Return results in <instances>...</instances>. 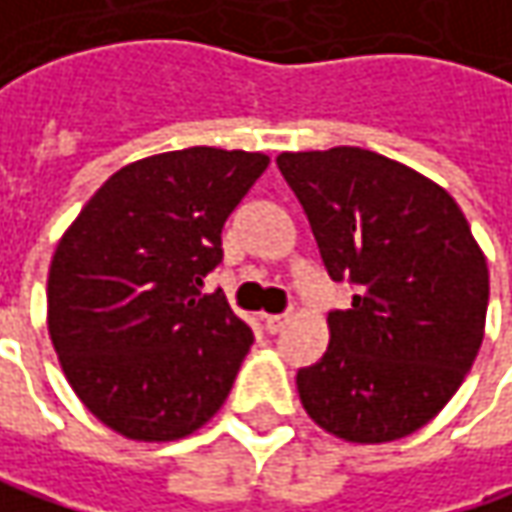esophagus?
<instances>
[{
    "label": "esophagus",
    "mask_w": 512,
    "mask_h": 512,
    "mask_svg": "<svg viewBox=\"0 0 512 512\" xmlns=\"http://www.w3.org/2000/svg\"><path fill=\"white\" fill-rule=\"evenodd\" d=\"M286 323H289V315H266V318H263V326H266L272 335H275V332H280Z\"/></svg>",
    "instance_id": "34e87169"
}]
</instances>
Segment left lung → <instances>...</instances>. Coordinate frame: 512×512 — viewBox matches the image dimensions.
<instances>
[{"label": "left lung", "instance_id": "left-lung-1", "mask_svg": "<svg viewBox=\"0 0 512 512\" xmlns=\"http://www.w3.org/2000/svg\"><path fill=\"white\" fill-rule=\"evenodd\" d=\"M329 278V349L298 369L303 410L326 433L381 444L421 430L461 387L484 338L487 260L458 203L367 148L280 154Z\"/></svg>", "mask_w": 512, "mask_h": 512}]
</instances>
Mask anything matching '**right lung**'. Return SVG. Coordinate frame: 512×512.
Returning <instances> with one entry per match:
<instances>
[{
    "label": "right lung",
    "mask_w": 512,
    "mask_h": 512,
    "mask_svg": "<svg viewBox=\"0 0 512 512\" xmlns=\"http://www.w3.org/2000/svg\"><path fill=\"white\" fill-rule=\"evenodd\" d=\"M266 154L183 148L120 168L62 234L48 329L79 401L134 441H174L223 407L255 341L203 278Z\"/></svg>",
    "instance_id": "1"
}]
</instances>
